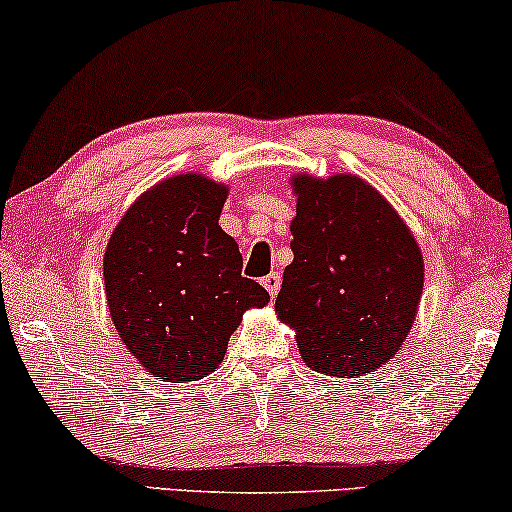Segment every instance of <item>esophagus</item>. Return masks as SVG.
Returning <instances> with one entry per match:
<instances>
[{"instance_id":"obj_1","label":"esophagus","mask_w":512,"mask_h":512,"mask_svg":"<svg viewBox=\"0 0 512 512\" xmlns=\"http://www.w3.org/2000/svg\"><path fill=\"white\" fill-rule=\"evenodd\" d=\"M279 282H282V277L277 275V272H270V275H265L263 277V286L265 289H268V293L272 298L277 296V291H279Z\"/></svg>"}]
</instances>
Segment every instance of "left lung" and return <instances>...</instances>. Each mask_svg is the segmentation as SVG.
I'll use <instances>...</instances> for the list:
<instances>
[{"label":"left lung","mask_w":512,"mask_h":512,"mask_svg":"<svg viewBox=\"0 0 512 512\" xmlns=\"http://www.w3.org/2000/svg\"><path fill=\"white\" fill-rule=\"evenodd\" d=\"M293 263L275 310L312 370L373 373L408 338L424 289L422 249L387 198L352 174L291 179Z\"/></svg>","instance_id":"obj_1"}]
</instances>
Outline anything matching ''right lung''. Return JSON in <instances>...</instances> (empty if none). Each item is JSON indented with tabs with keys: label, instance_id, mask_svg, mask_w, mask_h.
Returning a JSON list of instances; mask_svg holds the SVG:
<instances>
[{
	"label": "right lung",
	"instance_id": "right-lung-1",
	"mask_svg": "<svg viewBox=\"0 0 512 512\" xmlns=\"http://www.w3.org/2000/svg\"><path fill=\"white\" fill-rule=\"evenodd\" d=\"M228 188L188 172L132 202L104 251V291L118 335L156 380L212 375L242 314L268 291L242 277L237 242L219 226Z\"/></svg>",
	"mask_w": 512,
	"mask_h": 512
}]
</instances>
